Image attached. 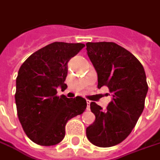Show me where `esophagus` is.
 Here are the masks:
<instances>
[{"mask_svg": "<svg viewBox=\"0 0 160 160\" xmlns=\"http://www.w3.org/2000/svg\"><path fill=\"white\" fill-rule=\"evenodd\" d=\"M86 103H87V110L89 111V110H90V108H91V101H90V100H86Z\"/></svg>", "mask_w": 160, "mask_h": 160, "instance_id": "1", "label": "esophagus"}]
</instances>
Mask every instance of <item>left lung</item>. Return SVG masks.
Returning a JSON list of instances; mask_svg holds the SVG:
<instances>
[{"label":"left lung","mask_w":160,"mask_h":160,"mask_svg":"<svg viewBox=\"0 0 160 160\" xmlns=\"http://www.w3.org/2000/svg\"><path fill=\"white\" fill-rule=\"evenodd\" d=\"M86 50L98 73V88L106 86L112 95L105 111L91 103L96 119L87 127L86 136L94 145L111 147L128 137L143 112L148 91L145 69L132 53L115 42H87Z\"/></svg>","instance_id":"left-lung-1"}]
</instances>
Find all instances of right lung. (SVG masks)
<instances>
[{"mask_svg": "<svg viewBox=\"0 0 160 160\" xmlns=\"http://www.w3.org/2000/svg\"><path fill=\"white\" fill-rule=\"evenodd\" d=\"M85 45L55 42L40 48L23 62L16 78L15 98L17 115L24 132L37 145L60 143L69 119L82 114L87 106L81 97L57 96L64 83L68 62Z\"/></svg>", "mask_w": 160, "mask_h": 160, "instance_id": "obj_1", "label": "right lung"}]
</instances>
